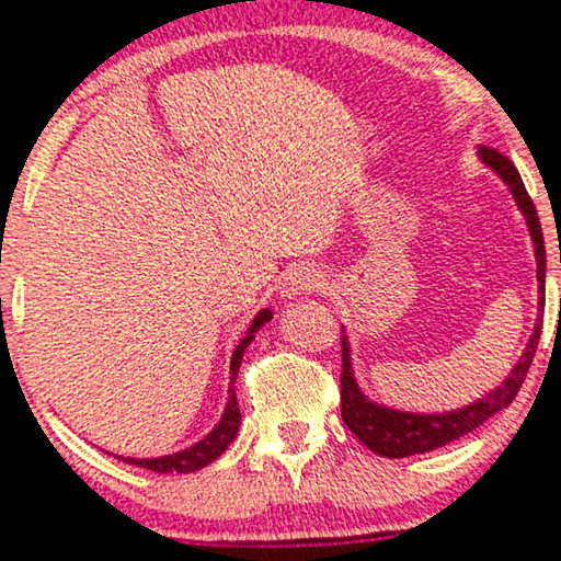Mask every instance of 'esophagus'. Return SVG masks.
I'll list each match as a JSON object with an SVG mask.
<instances>
[{"mask_svg":"<svg viewBox=\"0 0 561 561\" xmlns=\"http://www.w3.org/2000/svg\"><path fill=\"white\" fill-rule=\"evenodd\" d=\"M319 286H321V278L317 271H311V267H296V271H290L286 278H283L280 296L298 298L304 294H311V290H317Z\"/></svg>","mask_w":561,"mask_h":561,"instance_id":"34e87169","label":"esophagus"}]
</instances>
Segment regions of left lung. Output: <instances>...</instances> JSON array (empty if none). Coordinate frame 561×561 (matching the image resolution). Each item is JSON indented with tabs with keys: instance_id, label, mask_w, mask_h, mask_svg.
<instances>
[{
	"instance_id": "obj_1",
	"label": "left lung",
	"mask_w": 561,
	"mask_h": 561,
	"mask_svg": "<svg viewBox=\"0 0 561 561\" xmlns=\"http://www.w3.org/2000/svg\"><path fill=\"white\" fill-rule=\"evenodd\" d=\"M478 156L485 165L501 175L505 186L511 188L513 198H516L520 214L526 217L528 232L534 240L536 252V278H539V319H536L534 334L528 336V344L524 355L513 367L508 378H505L495 390H490L488 396L478 398V401L465 405L457 411H444V413H409L388 409L367 398L359 390L355 373H352V357H350V342L347 334L342 332V378H340V393H342V421L350 426V432L365 444L367 449H373L380 457H411V455H424V451L439 449L444 444L459 439V436L470 434L480 424H485L490 416H495L497 411H503L505 405L513 403V398L518 396L520 386H524L528 367L534 363L536 347H539V334H541V319H543V283H547V250H543V234H541V221L536 214V206L531 196L526 194L524 181L516 171V165L508 158L493 148L480 145Z\"/></svg>"
}]
</instances>
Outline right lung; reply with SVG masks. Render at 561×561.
<instances>
[{"instance_id": "right-lung-1", "label": "right lung", "mask_w": 561, "mask_h": 561, "mask_svg": "<svg viewBox=\"0 0 561 561\" xmlns=\"http://www.w3.org/2000/svg\"><path fill=\"white\" fill-rule=\"evenodd\" d=\"M273 319V311L271 309H263L257 313L255 319H252V324L248 329V334L242 336L240 344H237L234 352H232V363H229V398H227V409L221 413V421L217 426L211 428L209 434L204 436L202 442H196L194 447L188 449H181L175 451V455H165V457H152V459H135V457H117L122 462L127 465H135V467H145V470H152V472H196L202 470V467L211 465L214 459L221 457V451H225L229 444L234 442L237 432H240V405H237V396H234V380H237V373H240V365H242V355L244 350H248V344L255 340V332L260 327L265 324V321Z\"/></svg>"}]
</instances>
